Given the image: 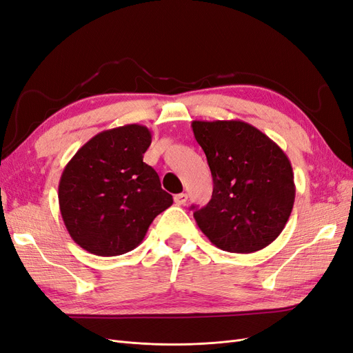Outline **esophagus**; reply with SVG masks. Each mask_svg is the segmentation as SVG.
<instances>
[{
  "label": "esophagus",
  "instance_id": "obj_1",
  "mask_svg": "<svg viewBox=\"0 0 353 353\" xmlns=\"http://www.w3.org/2000/svg\"><path fill=\"white\" fill-rule=\"evenodd\" d=\"M187 199H188V196L185 193H181V194H175L174 196V201H175V205H178V206L185 205Z\"/></svg>",
  "mask_w": 353,
  "mask_h": 353
}]
</instances>
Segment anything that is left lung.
Wrapping results in <instances>:
<instances>
[{
    "label": "left lung",
    "mask_w": 353,
    "mask_h": 353,
    "mask_svg": "<svg viewBox=\"0 0 353 353\" xmlns=\"http://www.w3.org/2000/svg\"><path fill=\"white\" fill-rule=\"evenodd\" d=\"M213 178L212 199L194 210L216 248L253 253L284 230L294 205L292 163L268 135L243 121H193Z\"/></svg>",
    "instance_id": "8db88e82"
}]
</instances>
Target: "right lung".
Listing matches in <instances>:
<instances>
[{
	"label": "right lung",
	"mask_w": 353,
	"mask_h": 353,
	"mask_svg": "<svg viewBox=\"0 0 353 353\" xmlns=\"http://www.w3.org/2000/svg\"><path fill=\"white\" fill-rule=\"evenodd\" d=\"M152 144L147 126L130 123L85 143L63 169L59 206L72 240L97 256L141 244L153 219L174 200L143 162Z\"/></svg>",
	"instance_id": "obj_1"
}]
</instances>
